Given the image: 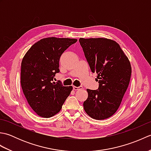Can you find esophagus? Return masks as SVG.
Segmentation results:
<instances>
[{
	"label": "esophagus",
	"instance_id": "obj_1",
	"mask_svg": "<svg viewBox=\"0 0 151 151\" xmlns=\"http://www.w3.org/2000/svg\"><path fill=\"white\" fill-rule=\"evenodd\" d=\"M73 89L75 91H77V90H78V89H82V86H79V87H76V86H73Z\"/></svg>",
	"mask_w": 151,
	"mask_h": 151
}]
</instances>
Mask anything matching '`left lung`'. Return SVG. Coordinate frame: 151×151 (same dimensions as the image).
I'll return each instance as SVG.
<instances>
[{"instance_id": "left-lung-1", "label": "left lung", "mask_w": 151, "mask_h": 151, "mask_svg": "<svg viewBox=\"0 0 151 151\" xmlns=\"http://www.w3.org/2000/svg\"><path fill=\"white\" fill-rule=\"evenodd\" d=\"M92 73L97 74L99 88L87 89L84 109L91 118L102 120L113 115L119 107L129 86L132 68L117 42L106 38H80Z\"/></svg>"}]
</instances>
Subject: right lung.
<instances>
[{
  "label": "right lung",
  "instance_id": "obj_1",
  "mask_svg": "<svg viewBox=\"0 0 151 151\" xmlns=\"http://www.w3.org/2000/svg\"><path fill=\"white\" fill-rule=\"evenodd\" d=\"M77 40L47 37L37 41L22 58L21 84L32 109L40 117L49 118L58 113L72 91V86L54 82L60 72V56Z\"/></svg>",
  "mask_w": 151,
  "mask_h": 151
}]
</instances>
